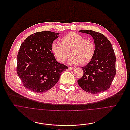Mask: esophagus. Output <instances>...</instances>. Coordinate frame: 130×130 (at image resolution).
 Returning a JSON list of instances; mask_svg holds the SVG:
<instances>
[{
  "instance_id": "obj_1",
  "label": "esophagus",
  "mask_w": 130,
  "mask_h": 130,
  "mask_svg": "<svg viewBox=\"0 0 130 130\" xmlns=\"http://www.w3.org/2000/svg\"><path fill=\"white\" fill-rule=\"evenodd\" d=\"M68 69L70 70H73L75 69V68L74 67H69Z\"/></svg>"
}]
</instances>
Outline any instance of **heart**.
I'll return each instance as SVG.
<instances>
[{
	"label": "heart",
	"mask_w": 130,
	"mask_h": 130,
	"mask_svg": "<svg viewBox=\"0 0 130 130\" xmlns=\"http://www.w3.org/2000/svg\"><path fill=\"white\" fill-rule=\"evenodd\" d=\"M52 50L55 57L63 63L71 54L69 60L71 64L84 65L88 63L95 53V45L93 41L84 39L80 35L71 32L61 39V42L55 41L52 44Z\"/></svg>",
	"instance_id": "1"
}]
</instances>
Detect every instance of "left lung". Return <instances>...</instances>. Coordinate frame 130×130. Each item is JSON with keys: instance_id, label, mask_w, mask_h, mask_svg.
Returning <instances> with one entry per match:
<instances>
[{"instance_id": "left-lung-1", "label": "left lung", "mask_w": 130, "mask_h": 130, "mask_svg": "<svg viewBox=\"0 0 130 130\" xmlns=\"http://www.w3.org/2000/svg\"><path fill=\"white\" fill-rule=\"evenodd\" d=\"M79 32L92 36L95 49L92 60L82 67L84 75L77 82L87 92L98 94L110 88L116 75L114 51L110 41L101 33L87 30Z\"/></svg>"}]
</instances>
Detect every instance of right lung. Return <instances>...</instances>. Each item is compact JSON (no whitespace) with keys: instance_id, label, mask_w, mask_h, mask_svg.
<instances>
[{"instance_id":"add662e5","label":"right lung","mask_w":130,"mask_h":130,"mask_svg":"<svg viewBox=\"0 0 130 130\" xmlns=\"http://www.w3.org/2000/svg\"><path fill=\"white\" fill-rule=\"evenodd\" d=\"M59 33L42 31L32 34L21 43L17 56V73L23 86L41 93L52 88L68 67L58 62L52 44Z\"/></svg>"}]
</instances>
